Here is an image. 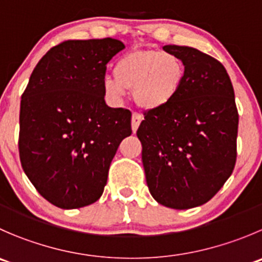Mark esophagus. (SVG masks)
Masks as SVG:
<instances>
[{"label": "esophagus", "instance_id": "obj_1", "mask_svg": "<svg viewBox=\"0 0 262 262\" xmlns=\"http://www.w3.org/2000/svg\"><path fill=\"white\" fill-rule=\"evenodd\" d=\"M142 120H143V116H142L141 114L133 113V115H132V129H133V132H136L137 129H138Z\"/></svg>", "mask_w": 262, "mask_h": 262}]
</instances>
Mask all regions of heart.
<instances>
[{
    "instance_id": "obj_1",
    "label": "heart",
    "mask_w": 262,
    "mask_h": 262,
    "mask_svg": "<svg viewBox=\"0 0 262 262\" xmlns=\"http://www.w3.org/2000/svg\"><path fill=\"white\" fill-rule=\"evenodd\" d=\"M184 78V63L174 53L136 50L118 58L114 77L106 75L102 79V90L113 101H121L128 90H133L134 101L141 107L154 110L177 97Z\"/></svg>"
}]
</instances>
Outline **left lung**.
I'll return each instance as SVG.
<instances>
[{
  "instance_id": "left-lung-1",
  "label": "left lung",
  "mask_w": 262,
  "mask_h": 262,
  "mask_svg": "<svg viewBox=\"0 0 262 262\" xmlns=\"http://www.w3.org/2000/svg\"><path fill=\"white\" fill-rule=\"evenodd\" d=\"M185 67L177 97L144 113L137 130L146 182L159 204L201 206L232 175L237 160L238 111L222 62L187 46H164Z\"/></svg>"
}]
</instances>
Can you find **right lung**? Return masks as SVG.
Masks as SVG:
<instances>
[{
  "instance_id": "right-lung-1",
  "label": "right lung",
  "mask_w": 262,
  "mask_h": 262,
  "mask_svg": "<svg viewBox=\"0 0 262 262\" xmlns=\"http://www.w3.org/2000/svg\"><path fill=\"white\" fill-rule=\"evenodd\" d=\"M114 38L65 40L37 63L20 102L19 154L35 189L60 209L97 201L132 114L108 107L106 65L124 50Z\"/></svg>"
}]
</instances>
